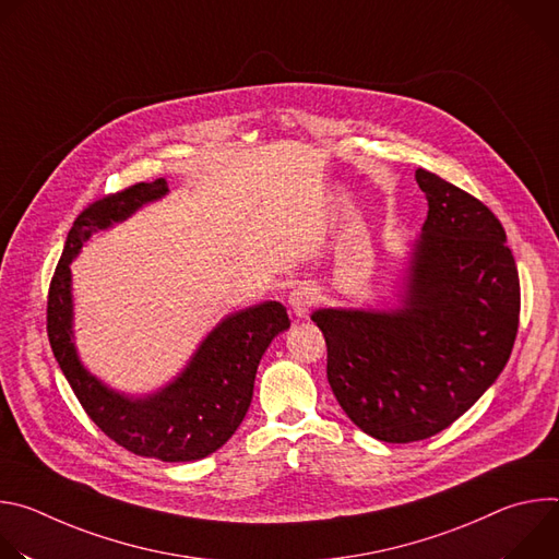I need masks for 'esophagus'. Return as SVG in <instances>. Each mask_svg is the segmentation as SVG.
I'll list each match as a JSON object with an SVG mask.
<instances>
[{
    "mask_svg": "<svg viewBox=\"0 0 559 559\" xmlns=\"http://www.w3.org/2000/svg\"><path fill=\"white\" fill-rule=\"evenodd\" d=\"M318 292L311 285H298L296 289L289 292V307L298 318H305L309 309L316 305Z\"/></svg>",
    "mask_w": 559,
    "mask_h": 559,
    "instance_id": "obj_1",
    "label": "esophagus"
}]
</instances>
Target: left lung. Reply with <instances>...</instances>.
I'll return each mask as SVG.
<instances>
[{
	"label": "left lung",
	"mask_w": 559,
	"mask_h": 559,
	"mask_svg": "<svg viewBox=\"0 0 559 559\" xmlns=\"http://www.w3.org/2000/svg\"><path fill=\"white\" fill-rule=\"evenodd\" d=\"M429 212L403 305L316 309L328 380L349 420L382 442L431 438L502 373L520 323V278L498 216L418 168Z\"/></svg>",
	"instance_id": "obj_1"
}]
</instances>
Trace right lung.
Segmentation results:
<instances>
[{
	"mask_svg": "<svg viewBox=\"0 0 559 559\" xmlns=\"http://www.w3.org/2000/svg\"><path fill=\"white\" fill-rule=\"evenodd\" d=\"M168 194L166 179L136 183L91 203L72 223L48 289L46 330L52 354L91 420L119 447L164 462H192L221 449L243 423L259 362L289 328L287 309L265 300L236 311L207 334L188 367L162 391L128 397L88 373L72 343L70 263L97 229L126 221Z\"/></svg>",
	"mask_w": 559,
	"mask_h": 559,
	"instance_id": "right-lung-1",
	"label": "right lung"
}]
</instances>
